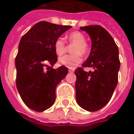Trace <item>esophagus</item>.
<instances>
[{"label":"esophagus","mask_w":134,"mask_h":134,"mask_svg":"<svg viewBox=\"0 0 134 134\" xmlns=\"http://www.w3.org/2000/svg\"><path fill=\"white\" fill-rule=\"evenodd\" d=\"M70 72H74V70H71V69H69V70H68Z\"/></svg>","instance_id":"34e87169"}]
</instances>
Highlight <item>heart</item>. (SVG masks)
Masks as SVG:
<instances>
[{
  "instance_id": "obj_1",
  "label": "heart",
  "mask_w": 134,
  "mask_h": 134,
  "mask_svg": "<svg viewBox=\"0 0 134 134\" xmlns=\"http://www.w3.org/2000/svg\"><path fill=\"white\" fill-rule=\"evenodd\" d=\"M68 40L70 44H74L71 51L72 54H67L59 59V63L68 68H75L82 62V55H85L88 52V47L86 44V38L84 34L80 31H73L68 36ZM56 54L60 56L65 52L66 45L62 38L56 39L54 44Z\"/></svg>"
}]
</instances>
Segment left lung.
<instances>
[{"mask_svg": "<svg viewBox=\"0 0 134 134\" xmlns=\"http://www.w3.org/2000/svg\"><path fill=\"white\" fill-rule=\"evenodd\" d=\"M80 29L90 35L92 47L87 61L75 71L76 100L82 108L94 112L109 102L118 84V48L110 34L99 25ZM83 67H93L94 71L87 73Z\"/></svg>", "mask_w": 134, "mask_h": 134, "instance_id": "left-lung-1", "label": "left lung"}]
</instances>
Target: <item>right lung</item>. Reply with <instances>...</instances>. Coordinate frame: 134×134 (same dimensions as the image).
I'll return each instance as SVG.
<instances>
[{
  "mask_svg": "<svg viewBox=\"0 0 134 134\" xmlns=\"http://www.w3.org/2000/svg\"><path fill=\"white\" fill-rule=\"evenodd\" d=\"M71 28L40 21L21 38L15 60L16 87L24 103L35 111L41 112L52 105L57 85L68 73L64 66L57 69L51 66L57 61L54 41Z\"/></svg>",
  "mask_w": 134,
  "mask_h": 134,
  "instance_id": "obj_1",
  "label": "right lung"
}]
</instances>
